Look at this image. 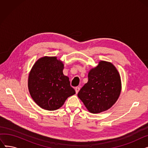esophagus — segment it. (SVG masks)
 <instances>
[{"label": "esophagus", "mask_w": 148, "mask_h": 148, "mask_svg": "<svg viewBox=\"0 0 148 148\" xmlns=\"http://www.w3.org/2000/svg\"><path fill=\"white\" fill-rule=\"evenodd\" d=\"M75 90L76 94H77V93H78V92H79V91L80 90V87H79V86H77V87H75Z\"/></svg>", "instance_id": "esophagus-1"}]
</instances>
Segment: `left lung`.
I'll return each instance as SVG.
<instances>
[{
  "instance_id": "obj_1",
  "label": "left lung",
  "mask_w": 148,
  "mask_h": 148,
  "mask_svg": "<svg viewBox=\"0 0 148 148\" xmlns=\"http://www.w3.org/2000/svg\"><path fill=\"white\" fill-rule=\"evenodd\" d=\"M121 91V77L117 69L110 62L101 60L90 70L88 82L77 95L89 112L99 113L112 107Z\"/></svg>"
}]
</instances>
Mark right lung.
<instances>
[{
    "label": "right lung",
    "instance_id": "obj_1",
    "mask_svg": "<svg viewBox=\"0 0 148 148\" xmlns=\"http://www.w3.org/2000/svg\"><path fill=\"white\" fill-rule=\"evenodd\" d=\"M64 66L56 57L44 56L39 59L31 69L29 90L34 101L43 109L56 110L75 94L69 78L63 74Z\"/></svg>",
    "mask_w": 148,
    "mask_h": 148
}]
</instances>
